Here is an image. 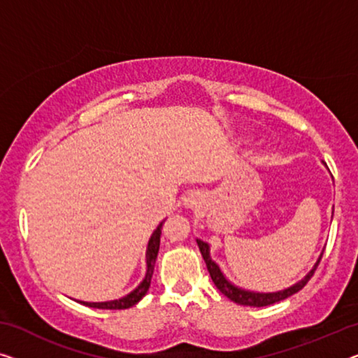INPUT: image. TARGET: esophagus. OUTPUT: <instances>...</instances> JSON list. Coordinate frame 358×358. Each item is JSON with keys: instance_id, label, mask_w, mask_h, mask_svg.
I'll list each match as a JSON object with an SVG mask.
<instances>
[{"instance_id": "esophagus-1", "label": "esophagus", "mask_w": 358, "mask_h": 358, "mask_svg": "<svg viewBox=\"0 0 358 358\" xmlns=\"http://www.w3.org/2000/svg\"><path fill=\"white\" fill-rule=\"evenodd\" d=\"M206 201V196L201 193V191H191V193L186 194L183 204L185 207H188V209H197V207H201L204 204Z\"/></svg>"}]
</instances>
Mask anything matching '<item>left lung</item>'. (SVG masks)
<instances>
[{"label":"left lung","mask_w":358,"mask_h":358,"mask_svg":"<svg viewBox=\"0 0 358 358\" xmlns=\"http://www.w3.org/2000/svg\"><path fill=\"white\" fill-rule=\"evenodd\" d=\"M196 243L201 249L202 259H204V262L207 265V270H209L210 278L213 281V285L217 286V289L220 291L222 294H225L228 299H230V301L239 303V306H250V307L271 306V303L285 301V299H287L289 296L296 294V292L301 291L302 287L307 285V281L312 278V275L315 273L317 266H318L320 260H322V255H323V252L320 254V257L315 262V265H313V268L308 271V273L303 276L301 281H297L296 285L286 287V289H282V291H276V292H255V291L243 289V287L233 285V282L228 280L225 275H223V271L220 270L218 264L213 262V260H212L209 244H207L206 241H202V239H196Z\"/></svg>","instance_id":"left-lung-1"}]
</instances>
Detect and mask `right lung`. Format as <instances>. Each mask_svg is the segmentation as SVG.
Segmentation results:
<instances>
[{"instance_id": "1", "label": "right lung", "mask_w": 358, "mask_h": 358, "mask_svg": "<svg viewBox=\"0 0 358 358\" xmlns=\"http://www.w3.org/2000/svg\"><path fill=\"white\" fill-rule=\"evenodd\" d=\"M162 225L164 222H161L157 225L156 230L151 234L148 243V249H146V275L143 281L138 285L135 289L131 292H128L127 296L115 299V301H106V302H83L78 301L83 306L93 307V308H109V310H120V308H130L141 301L143 297L146 296V292L151 286V278L154 273V265H156V259L159 254V246H161V233H162Z\"/></svg>"}]
</instances>
